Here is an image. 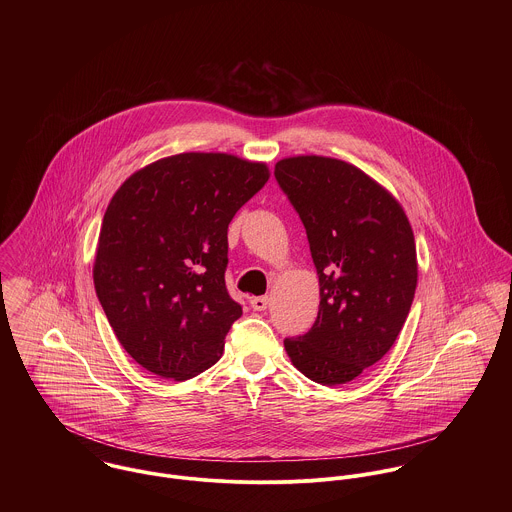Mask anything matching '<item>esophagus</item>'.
Listing matches in <instances>:
<instances>
[{
    "mask_svg": "<svg viewBox=\"0 0 512 512\" xmlns=\"http://www.w3.org/2000/svg\"><path fill=\"white\" fill-rule=\"evenodd\" d=\"M250 305H252L256 311H264V309L270 305V297H268V295L252 297V299H250Z\"/></svg>",
    "mask_w": 512,
    "mask_h": 512,
    "instance_id": "esophagus-1",
    "label": "esophagus"
}]
</instances>
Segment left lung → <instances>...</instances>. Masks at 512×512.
Here are the masks:
<instances>
[{
	"label": "left lung",
	"mask_w": 512,
	"mask_h": 512,
	"mask_svg": "<svg viewBox=\"0 0 512 512\" xmlns=\"http://www.w3.org/2000/svg\"><path fill=\"white\" fill-rule=\"evenodd\" d=\"M274 175L305 226L321 297L313 327L286 339V353L313 382H351L390 351L410 313V220L390 191L341 159L286 157Z\"/></svg>",
	"instance_id": "obj_1"
}]
</instances>
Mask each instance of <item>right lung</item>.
<instances>
[{"mask_svg": "<svg viewBox=\"0 0 512 512\" xmlns=\"http://www.w3.org/2000/svg\"><path fill=\"white\" fill-rule=\"evenodd\" d=\"M270 179L262 161L189 151L157 159L114 193L94 288L126 353L187 380L215 365L242 307L228 295V224Z\"/></svg>", "mask_w": 512, "mask_h": 512, "instance_id": "1", "label": "right lung"}]
</instances>
